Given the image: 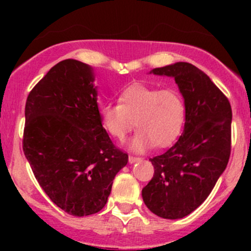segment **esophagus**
Returning a JSON list of instances; mask_svg holds the SVG:
<instances>
[{
    "label": "esophagus",
    "mask_w": 251,
    "mask_h": 251,
    "mask_svg": "<svg viewBox=\"0 0 251 251\" xmlns=\"http://www.w3.org/2000/svg\"><path fill=\"white\" fill-rule=\"evenodd\" d=\"M138 160H141L140 156H133V155L128 156V163H130V164H133L135 161H138Z\"/></svg>",
    "instance_id": "esophagus-1"
}]
</instances>
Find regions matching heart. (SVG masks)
Returning <instances> with one entry per match:
<instances>
[{"instance_id":"obj_1","label":"heart","mask_w":251,"mask_h":251,"mask_svg":"<svg viewBox=\"0 0 251 251\" xmlns=\"http://www.w3.org/2000/svg\"><path fill=\"white\" fill-rule=\"evenodd\" d=\"M105 131L115 140L124 141L135 126L132 148L144 151L155 144L171 146L181 135L186 121V104L176 88H160L132 83L119 96V103H107L100 110Z\"/></svg>"}]
</instances>
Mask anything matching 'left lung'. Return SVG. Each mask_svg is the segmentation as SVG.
Here are the masks:
<instances>
[{
  "mask_svg": "<svg viewBox=\"0 0 251 251\" xmlns=\"http://www.w3.org/2000/svg\"><path fill=\"white\" fill-rule=\"evenodd\" d=\"M175 77L186 104V123L178 141L151 158L154 175L142 189L144 204L163 219H182L211 193L231 155L232 109L210 77L191 63L153 69Z\"/></svg>",
  "mask_w": 251,
  "mask_h": 251,
  "instance_id": "1",
  "label": "left lung"
}]
</instances>
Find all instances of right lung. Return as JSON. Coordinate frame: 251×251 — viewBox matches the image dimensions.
<instances>
[{
    "mask_svg": "<svg viewBox=\"0 0 251 251\" xmlns=\"http://www.w3.org/2000/svg\"><path fill=\"white\" fill-rule=\"evenodd\" d=\"M92 69L65 59L30 91L23 151L48 198L73 216L107 204L115 175L128 155L102 126Z\"/></svg>",
    "mask_w": 251,
    "mask_h": 251,
    "instance_id": "add662e5",
    "label": "right lung"
}]
</instances>
